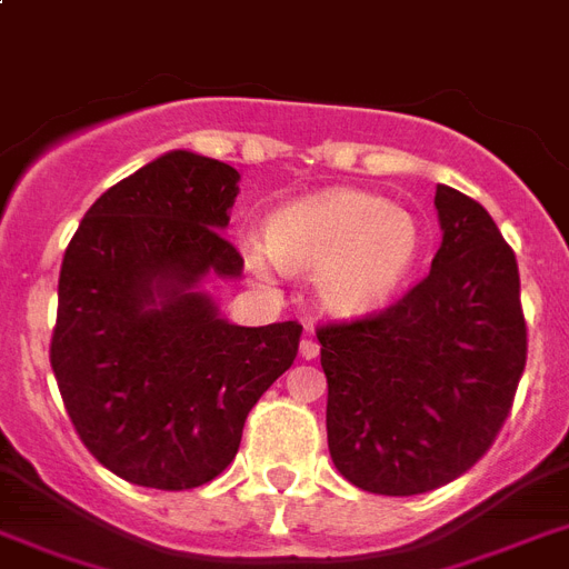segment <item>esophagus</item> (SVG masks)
<instances>
[{"label":"esophagus","instance_id":"obj_1","mask_svg":"<svg viewBox=\"0 0 569 569\" xmlns=\"http://www.w3.org/2000/svg\"><path fill=\"white\" fill-rule=\"evenodd\" d=\"M301 357L303 360H316V357H319V342H316V339H303Z\"/></svg>","mask_w":569,"mask_h":569}]
</instances>
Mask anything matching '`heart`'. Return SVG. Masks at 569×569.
Returning a JSON list of instances; mask_svg holds the SVG:
<instances>
[{"mask_svg": "<svg viewBox=\"0 0 569 569\" xmlns=\"http://www.w3.org/2000/svg\"><path fill=\"white\" fill-rule=\"evenodd\" d=\"M244 262L268 277L274 262L316 274L319 307L337 319H363L398 295L422 253V230L407 209L357 189H328L277 209L266 244L244 241Z\"/></svg>", "mask_w": 569, "mask_h": 569, "instance_id": "obj_1", "label": "heart"}]
</instances>
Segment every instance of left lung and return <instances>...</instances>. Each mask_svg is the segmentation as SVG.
<instances>
[{"instance_id": "left-lung-1", "label": "left lung", "mask_w": 569, "mask_h": 569, "mask_svg": "<svg viewBox=\"0 0 569 569\" xmlns=\"http://www.w3.org/2000/svg\"><path fill=\"white\" fill-rule=\"evenodd\" d=\"M431 274L389 310L319 328L328 449L339 476L380 496L449 485L511 410L526 369L517 257L472 197L437 186Z\"/></svg>"}]
</instances>
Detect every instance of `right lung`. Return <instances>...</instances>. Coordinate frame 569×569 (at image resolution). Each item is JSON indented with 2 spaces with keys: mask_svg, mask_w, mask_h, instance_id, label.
I'll return each mask as SVG.
<instances>
[{
  "mask_svg": "<svg viewBox=\"0 0 569 569\" xmlns=\"http://www.w3.org/2000/svg\"><path fill=\"white\" fill-rule=\"evenodd\" d=\"M239 180L171 150L111 186L67 244L49 363L88 451L132 485L221 476L250 407L298 355V321L241 328L203 289L241 277L221 236Z\"/></svg>",
  "mask_w": 569,
  "mask_h": 569,
  "instance_id": "right-lung-1",
  "label": "right lung"
}]
</instances>
